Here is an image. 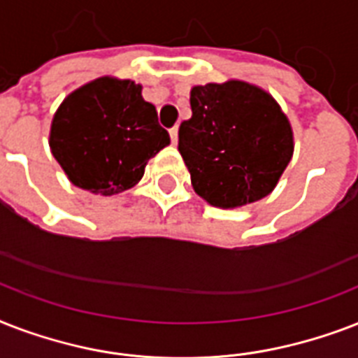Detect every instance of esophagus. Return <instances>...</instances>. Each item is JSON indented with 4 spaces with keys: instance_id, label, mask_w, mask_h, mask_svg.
<instances>
[{
    "instance_id": "34e87169",
    "label": "esophagus",
    "mask_w": 358,
    "mask_h": 358,
    "mask_svg": "<svg viewBox=\"0 0 358 358\" xmlns=\"http://www.w3.org/2000/svg\"><path fill=\"white\" fill-rule=\"evenodd\" d=\"M171 139H173V145H178V126H174V128H171Z\"/></svg>"
}]
</instances>
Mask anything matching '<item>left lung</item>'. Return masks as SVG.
Returning a JSON list of instances; mask_svg holds the SVG:
<instances>
[{
  "instance_id": "obj_1",
  "label": "left lung",
  "mask_w": 358,
  "mask_h": 358,
  "mask_svg": "<svg viewBox=\"0 0 358 358\" xmlns=\"http://www.w3.org/2000/svg\"><path fill=\"white\" fill-rule=\"evenodd\" d=\"M178 150L199 196L215 208L267 196L294 156V129L278 102L241 80L195 85Z\"/></svg>"
}]
</instances>
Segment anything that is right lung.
<instances>
[{"mask_svg":"<svg viewBox=\"0 0 358 358\" xmlns=\"http://www.w3.org/2000/svg\"><path fill=\"white\" fill-rule=\"evenodd\" d=\"M143 85L102 76L64 98L52 119L50 150L74 185L119 195L145 174L146 163L171 145Z\"/></svg>","mask_w":358,"mask_h":358,"instance_id":"add662e5","label":"right lung"}]
</instances>
